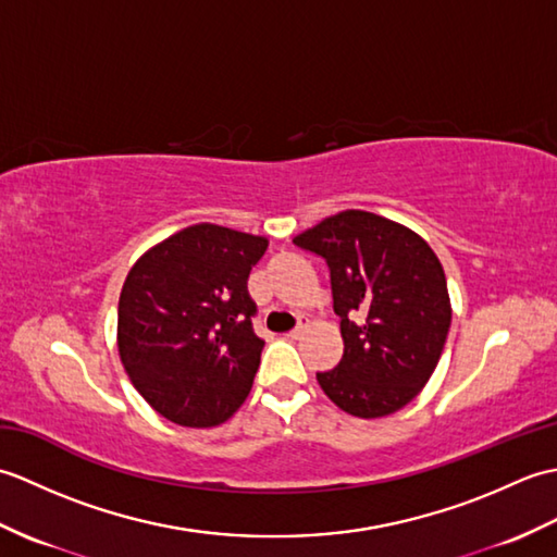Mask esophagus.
Here are the masks:
<instances>
[{
    "label": "esophagus",
    "mask_w": 557,
    "mask_h": 557,
    "mask_svg": "<svg viewBox=\"0 0 557 557\" xmlns=\"http://www.w3.org/2000/svg\"><path fill=\"white\" fill-rule=\"evenodd\" d=\"M304 333H306V323L301 321V323H299L297 327H294V330H292V333H289V337H292V339H299V337H301Z\"/></svg>",
    "instance_id": "34e87169"
}]
</instances>
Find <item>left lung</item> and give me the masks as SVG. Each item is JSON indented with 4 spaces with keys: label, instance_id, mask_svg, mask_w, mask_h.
<instances>
[{
    "label": "left lung",
    "instance_id": "8db88e82",
    "mask_svg": "<svg viewBox=\"0 0 557 557\" xmlns=\"http://www.w3.org/2000/svg\"><path fill=\"white\" fill-rule=\"evenodd\" d=\"M330 270L345 354L315 373L323 393L359 419L395 413L429 383L453 309L441 260L417 232L345 210L294 236Z\"/></svg>",
    "mask_w": 557,
    "mask_h": 557
}]
</instances>
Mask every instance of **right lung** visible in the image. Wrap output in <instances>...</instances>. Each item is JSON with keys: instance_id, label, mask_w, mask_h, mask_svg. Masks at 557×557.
<instances>
[{"instance_id": "add662e5", "label": "right lung", "mask_w": 557, "mask_h": 557, "mask_svg": "<svg viewBox=\"0 0 557 557\" xmlns=\"http://www.w3.org/2000/svg\"><path fill=\"white\" fill-rule=\"evenodd\" d=\"M265 248L263 236L194 224L128 270L116 321L120 357L164 419L208 429L251 393L265 342L253 333L246 280Z\"/></svg>"}]
</instances>
